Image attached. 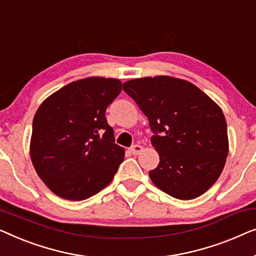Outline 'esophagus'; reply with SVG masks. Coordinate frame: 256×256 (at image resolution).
<instances>
[{"label":"esophagus","instance_id":"obj_1","mask_svg":"<svg viewBox=\"0 0 256 256\" xmlns=\"http://www.w3.org/2000/svg\"><path fill=\"white\" fill-rule=\"evenodd\" d=\"M144 147L142 145H133L131 148H130V152H131L133 156H138V154H140L142 152Z\"/></svg>","mask_w":256,"mask_h":256}]
</instances>
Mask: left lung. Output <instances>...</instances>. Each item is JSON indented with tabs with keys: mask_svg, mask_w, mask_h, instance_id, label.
<instances>
[{
	"mask_svg": "<svg viewBox=\"0 0 256 256\" xmlns=\"http://www.w3.org/2000/svg\"><path fill=\"white\" fill-rule=\"evenodd\" d=\"M123 89L156 133L150 139L160 156L158 167L150 172L154 184L178 200L208 192L228 156V125L220 106L192 82L168 75L133 78Z\"/></svg>",
	"mask_w": 256,
	"mask_h": 256,
	"instance_id": "8db88e82",
	"label": "left lung"
}]
</instances>
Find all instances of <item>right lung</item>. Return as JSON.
<instances>
[{
  "mask_svg": "<svg viewBox=\"0 0 256 256\" xmlns=\"http://www.w3.org/2000/svg\"><path fill=\"white\" fill-rule=\"evenodd\" d=\"M118 78L90 76L50 95L34 117L30 158L45 186L64 200H87L112 181L125 150L114 144L106 110Z\"/></svg>",
  "mask_w": 256,
  "mask_h": 256,
  "instance_id": "obj_1",
  "label": "right lung"
}]
</instances>
